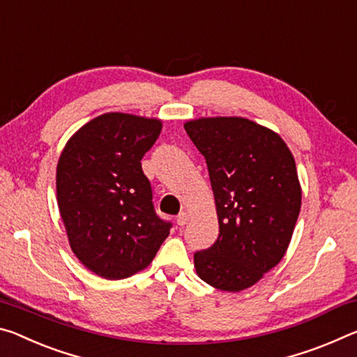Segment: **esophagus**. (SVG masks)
<instances>
[{
	"instance_id": "1",
	"label": "esophagus",
	"mask_w": 357,
	"mask_h": 357,
	"mask_svg": "<svg viewBox=\"0 0 357 357\" xmlns=\"http://www.w3.org/2000/svg\"><path fill=\"white\" fill-rule=\"evenodd\" d=\"M188 220H190L188 213H186V212H180L178 217H177V225H178V226H185L186 223H188Z\"/></svg>"
}]
</instances>
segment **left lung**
<instances>
[{
	"label": "left lung",
	"mask_w": 357,
	"mask_h": 357,
	"mask_svg": "<svg viewBox=\"0 0 357 357\" xmlns=\"http://www.w3.org/2000/svg\"><path fill=\"white\" fill-rule=\"evenodd\" d=\"M206 158L220 234L195 253L196 273L238 293L283 259L301 212L294 156L275 131L242 116H202L183 125Z\"/></svg>",
	"instance_id": "8db88e82"
}]
</instances>
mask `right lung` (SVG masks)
Returning <instances> with one entry per match:
<instances>
[{
	"label": "right lung",
	"instance_id": "right-lung-1",
	"mask_svg": "<svg viewBox=\"0 0 357 357\" xmlns=\"http://www.w3.org/2000/svg\"><path fill=\"white\" fill-rule=\"evenodd\" d=\"M162 121L123 112L96 116L75 131L56 166V202L77 259L98 277L144 271L171 223L155 213L140 160Z\"/></svg>",
	"mask_w": 357,
	"mask_h": 357
}]
</instances>
